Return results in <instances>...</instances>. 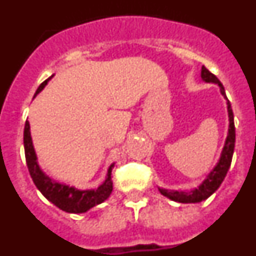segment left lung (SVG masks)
I'll use <instances>...</instances> for the list:
<instances>
[{
	"label": "left lung",
	"mask_w": 256,
	"mask_h": 256,
	"mask_svg": "<svg viewBox=\"0 0 256 256\" xmlns=\"http://www.w3.org/2000/svg\"><path fill=\"white\" fill-rule=\"evenodd\" d=\"M201 78L204 79L205 82H212L216 83V84L220 87V92L223 96H226L224 87L220 83L218 78L212 73H210L209 70L205 66H202L201 69ZM228 105V116H230V130H228V136L227 140H226L224 148L222 151L220 159L219 162L216 164V166L210 172V174L208 176L206 180L201 183L198 188H195L194 191L190 192H180V191H172V190H162L159 188L162 195L166 196L168 198L173 201H177V202H183V204H191V202H201L202 200H206L209 196H212L216 190L219 188V186L222 184L224 177L227 176V172L230 166V162H232V156H234V141H236V130H234V112H232V108H230V101L227 102Z\"/></svg>",
	"instance_id": "8db88e82"
}]
</instances>
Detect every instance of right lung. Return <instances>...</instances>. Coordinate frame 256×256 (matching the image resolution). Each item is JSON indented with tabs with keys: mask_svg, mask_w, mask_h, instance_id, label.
<instances>
[{
	"mask_svg": "<svg viewBox=\"0 0 256 256\" xmlns=\"http://www.w3.org/2000/svg\"><path fill=\"white\" fill-rule=\"evenodd\" d=\"M48 79H46L38 87L36 94L44 90V87L48 82ZM24 150H26V165H28V170L30 173V177L33 182H34L36 187L42 192V195L47 200L51 201L52 204L56 205L58 209L64 210L66 212H74V214L84 212L91 209V208L104 202L112 194V170L114 168V165H112L108 168V177H106L105 182L96 190L80 191V190H76L74 187H69L66 184L54 182L51 178L47 177L46 174L40 170V165L37 162V156H36L33 142H32L30 126H29L28 120L26 122V126H24Z\"/></svg>",
	"mask_w": 256,
	"mask_h": 256,
	"instance_id": "obj_1",
	"label": "right lung"
}]
</instances>
